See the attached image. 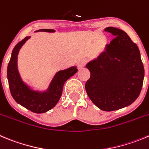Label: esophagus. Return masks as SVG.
<instances>
[{"mask_svg":"<svg viewBox=\"0 0 149 149\" xmlns=\"http://www.w3.org/2000/svg\"><path fill=\"white\" fill-rule=\"evenodd\" d=\"M87 62H88V61L86 59H83L80 61L78 63V68H83L87 63Z\"/></svg>","mask_w":149,"mask_h":149,"instance_id":"obj_1","label":"esophagus"}]
</instances>
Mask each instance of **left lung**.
<instances>
[{"instance_id": "1", "label": "left lung", "mask_w": 149, "mask_h": 149, "mask_svg": "<svg viewBox=\"0 0 149 149\" xmlns=\"http://www.w3.org/2000/svg\"><path fill=\"white\" fill-rule=\"evenodd\" d=\"M105 31L115 37L106 52L86 65L91 74L85 88L94 104L111 111L129 106L138 97L144 67L137 44L126 32L114 27Z\"/></svg>"}]
</instances>
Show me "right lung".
Masks as SVG:
<instances>
[{
  "mask_svg": "<svg viewBox=\"0 0 149 149\" xmlns=\"http://www.w3.org/2000/svg\"><path fill=\"white\" fill-rule=\"evenodd\" d=\"M39 32H53V29H40ZM30 37H26L19 42L12 50V56L7 67V78L11 95L14 100L22 106L32 112L45 113L52 109L61 98L65 82L77 72L75 66L60 71L53 78L49 88L46 92H38L30 89L22 81L17 67V54L19 49Z\"/></svg>",
  "mask_w": 149,
  "mask_h": 149,
  "instance_id": "right-lung-1",
  "label": "right lung"
}]
</instances>
